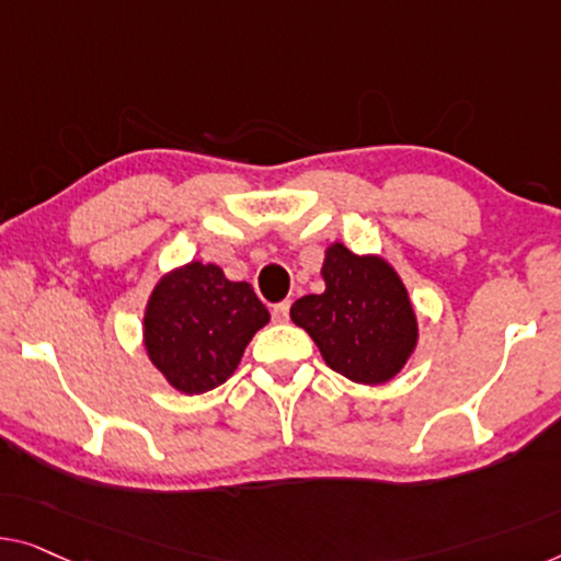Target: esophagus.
<instances>
[{
  "instance_id": "1",
  "label": "esophagus",
  "mask_w": 561,
  "mask_h": 561,
  "mask_svg": "<svg viewBox=\"0 0 561 561\" xmlns=\"http://www.w3.org/2000/svg\"><path fill=\"white\" fill-rule=\"evenodd\" d=\"M272 317H274V320H277V322H287V320H289V302H287V299L272 307Z\"/></svg>"
}]
</instances>
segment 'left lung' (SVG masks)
<instances>
[{
	"instance_id": "obj_1",
	"label": "left lung",
	"mask_w": 561,
	"mask_h": 561,
	"mask_svg": "<svg viewBox=\"0 0 561 561\" xmlns=\"http://www.w3.org/2000/svg\"><path fill=\"white\" fill-rule=\"evenodd\" d=\"M324 291L291 305V320L309 332L334 373L365 386L388 382L411 357L417 322L396 270L380 256L328 249Z\"/></svg>"
}]
</instances>
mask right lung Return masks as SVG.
Returning a JSON list of instances; mask_svg holds the SVG:
<instances>
[{"label": "right lung", "instance_id": "obj_1", "mask_svg": "<svg viewBox=\"0 0 561 561\" xmlns=\"http://www.w3.org/2000/svg\"><path fill=\"white\" fill-rule=\"evenodd\" d=\"M270 322L252 284L229 282L216 264L191 262L158 282L146 309V350L175 390L219 388L244 347Z\"/></svg>", "mask_w": 561, "mask_h": 561}]
</instances>
